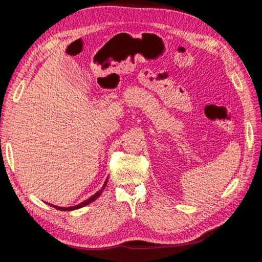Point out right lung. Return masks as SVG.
Wrapping results in <instances>:
<instances>
[{"label": "right lung", "mask_w": 262, "mask_h": 262, "mask_svg": "<svg viewBox=\"0 0 262 262\" xmlns=\"http://www.w3.org/2000/svg\"><path fill=\"white\" fill-rule=\"evenodd\" d=\"M107 180H108V178L106 179V181H105V184H104V186L101 187V189L99 190L98 192H96L95 194H93L90 199H87V200H85L84 202H82V203H80V204H77V205H74V207H70V208H61V207H57V205H53V204H50L51 207H53L54 209H57V210H60V211H72V210H76V209H80V208H83V207H85V205H87V204H90V203H92L93 201H95L97 199V198L101 194V192H102V190L105 189V187H106V185H107Z\"/></svg>", "instance_id": "obj_1"}]
</instances>
